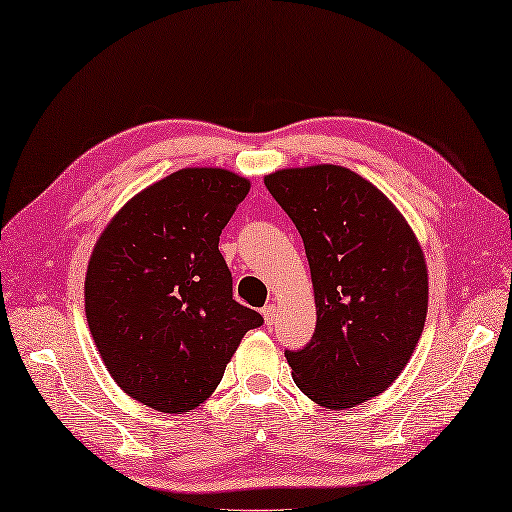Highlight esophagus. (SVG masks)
<instances>
[{
	"label": "esophagus",
	"instance_id": "esophagus-1",
	"mask_svg": "<svg viewBox=\"0 0 512 512\" xmlns=\"http://www.w3.org/2000/svg\"><path fill=\"white\" fill-rule=\"evenodd\" d=\"M260 314H263L267 325H274L276 318H278V309H276V305H265L263 309H260Z\"/></svg>",
	"mask_w": 512,
	"mask_h": 512
}]
</instances>
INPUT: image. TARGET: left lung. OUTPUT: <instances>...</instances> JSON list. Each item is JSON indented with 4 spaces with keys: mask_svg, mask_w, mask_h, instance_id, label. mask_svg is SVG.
<instances>
[{
    "mask_svg": "<svg viewBox=\"0 0 512 512\" xmlns=\"http://www.w3.org/2000/svg\"><path fill=\"white\" fill-rule=\"evenodd\" d=\"M305 243L316 298L307 347L285 351L298 389L327 409L387 391L411 360L429 309L413 229L378 187L342 165L265 176Z\"/></svg>",
    "mask_w": 512,
    "mask_h": 512,
    "instance_id": "1",
    "label": "left lung"
}]
</instances>
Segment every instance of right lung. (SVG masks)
Returning a JSON list of instances; mask_svg holds the SVG:
<instances>
[{
    "instance_id": "1",
    "label": "right lung",
    "mask_w": 512,
    "mask_h": 512,
    "mask_svg": "<svg viewBox=\"0 0 512 512\" xmlns=\"http://www.w3.org/2000/svg\"><path fill=\"white\" fill-rule=\"evenodd\" d=\"M249 181L185 168L130 198L92 249L88 327L114 382L154 411L187 413L221 382L258 311L232 298L218 236Z\"/></svg>"
}]
</instances>
